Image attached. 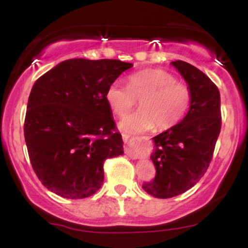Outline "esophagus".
Wrapping results in <instances>:
<instances>
[{
  "instance_id": "34e87169",
  "label": "esophagus",
  "mask_w": 248,
  "mask_h": 248,
  "mask_svg": "<svg viewBox=\"0 0 248 248\" xmlns=\"http://www.w3.org/2000/svg\"><path fill=\"white\" fill-rule=\"evenodd\" d=\"M122 139H124V143H127V142L129 141V135H128V134H122Z\"/></svg>"
}]
</instances>
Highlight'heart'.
Masks as SVG:
<instances>
[{"mask_svg":"<svg viewBox=\"0 0 248 248\" xmlns=\"http://www.w3.org/2000/svg\"><path fill=\"white\" fill-rule=\"evenodd\" d=\"M127 84L126 87L112 82L105 94L108 106L119 118H124L140 100L141 109L120 122L122 132L141 133L155 124L160 130L170 129L186 118L191 107V90L167 71H138L128 77Z\"/></svg>","mask_w":248,"mask_h":248,"instance_id":"b5f03b06","label":"heart"}]
</instances>
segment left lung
I'll return each mask as SVG.
<instances>
[{"instance_id":"left-lung-1","label":"left lung","mask_w":248,"mask_h":248,"mask_svg":"<svg viewBox=\"0 0 248 248\" xmlns=\"http://www.w3.org/2000/svg\"><path fill=\"white\" fill-rule=\"evenodd\" d=\"M171 64L192 93L189 112L178 124L154 138L150 156L156 176L143 190L156 198H171L191 189L204 176L221 128L220 94L205 73L183 61Z\"/></svg>"}]
</instances>
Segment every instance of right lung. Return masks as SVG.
<instances>
[{
  "mask_svg": "<svg viewBox=\"0 0 248 248\" xmlns=\"http://www.w3.org/2000/svg\"><path fill=\"white\" fill-rule=\"evenodd\" d=\"M130 62L67 59L37 79L24 120L31 166L61 197L92 196L104 182V162L124 154L106 90Z\"/></svg>",
  "mask_w": 248,
  "mask_h": 248,
  "instance_id": "right-lung-1",
  "label": "right lung"
}]
</instances>
